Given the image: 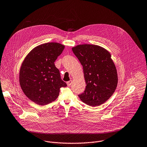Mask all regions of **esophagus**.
Wrapping results in <instances>:
<instances>
[{
    "instance_id": "obj_1",
    "label": "esophagus",
    "mask_w": 147,
    "mask_h": 147,
    "mask_svg": "<svg viewBox=\"0 0 147 147\" xmlns=\"http://www.w3.org/2000/svg\"><path fill=\"white\" fill-rule=\"evenodd\" d=\"M71 83H72V80H70V81L67 82V86H70L71 84Z\"/></svg>"
}]
</instances>
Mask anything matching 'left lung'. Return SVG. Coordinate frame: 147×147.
<instances>
[{"label":"left lung","instance_id":"left-lung-1","mask_svg":"<svg viewBox=\"0 0 147 147\" xmlns=\"http://www.w3.org/2000/svg\"><path fill=\"white\" fill-rule=\"evenodd\" d=\"M83 66L86 88L78 95L81 100L92 107L98 106L113 94L117 85L116 66L110 53L93 45H80L72 48Z\"/></svg>","mask_w":147,"mask_h":147}]
</instances>
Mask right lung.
<instances>
[{
	"instance_id": "1",
	"label": "right lung",
	"mask_w": 147,
	"mask_h": 147,
	"mask_svg": "<svg viewBox=\"0 0 147 147\" xmlns=\"http://www.w3.org/2000/svg\"><path fill=\"white\" fill-rule=\"evenodd\" d=\"M65 46L46 43L32 49L23 61L19 73L20 87L34 102L45 105L55 100L60 89L67 84L61 80L54 62Z\"/></svg>"
}]
</instances>
